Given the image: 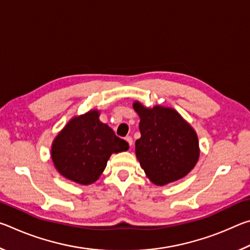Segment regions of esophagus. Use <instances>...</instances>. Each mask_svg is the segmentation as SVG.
<instances>
[{
    "label": "esophagus",
    "instance_id": "34e87169",
    "mask_svg": "<svg viewBox=\"0 0 250 250\" xmlns=\"http://www.w3.org/2000/svg\"><path fill=\"white\" fill-rule=\"evenodd\" d=\"M125 141L126 142H128V145L131 146H132V143H133V140H132V138H131V137H126L125 138Z\"/></svg>",
    "mask_w": 250,
    "mask_h": 250
}]
</instances>
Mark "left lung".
Returning a JSON list of instances; mask_svg holds the SVG:
<instances>
[{"label":"left lung","mask_w":250,"mask_h":250,"mask_svg":"<svg viewBox=\"0 0 250 250\" xmlns=\"http://www.w3.org/2000/svg\"><path fill=\"white\" fill-rule=\"evenodd\" d=\"M133 109L140 118L141 133L135 155L147 179L159 186L183 179L200 158L196 131L173 108H147L134 101Z\"/></svg>","instance_id":"8db88e82"}]
</instances>
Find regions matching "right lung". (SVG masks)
Returning <instances> with one entry per match:
<instances>
[{"label":"right lung","instance_id":"1","mask_svg":"<svg viewBox=\"0 0 250 250\" xmlns=\"http://www.w3.org/2000/svg\"><path fill=\"white\" fill-rule=\"evenodd\" d=\"M99 116L98 109H91L73 117L53 141L50 158L55 168L75 183H95L111 154L129 149L128 142L117 137Z\"/></svg>","mask_w":250,"mask_h":250}]
</instances>
